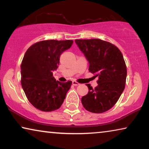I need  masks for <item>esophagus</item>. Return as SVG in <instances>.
I'll list each match as a JSON object with an SVG mask.
<instances>
[{"label":"esophagus","mask_w":149,"mask_h":149,"mask_svg":"<svg viewBox=\"0 0 149 149\" xmlns=\"http://www.w3.org/2000/svg\"><path fill=\"white\" fill-rule=\"evenodd\" d=\"M72 85H74V86H77V85H79V83H77V81H72Z\"/></svg>","instance_id":"obj_1"}]
</instances>
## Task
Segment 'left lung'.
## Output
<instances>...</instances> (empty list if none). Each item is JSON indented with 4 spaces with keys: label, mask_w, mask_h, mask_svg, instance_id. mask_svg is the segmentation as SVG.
<instances>
[{
    "label": "left lung",
    "mask_w": 149,
    "mask_h": 149,
    "mask_svg": "<svg viewBox=\"0 0 149 149\" xmlns=\"http://www.w3.org/2000/svg\"><path fill=\"white\" fill-rule=\"evenodd\" d=\"M75 42L89 62V72L98 77L81 102L87 111L102 113L117 103L125 89L127 68L121 51L111 42L98 38L77 39Z\"/></svg>",
    "instance_id": "8db88e82"
}]
</instances>
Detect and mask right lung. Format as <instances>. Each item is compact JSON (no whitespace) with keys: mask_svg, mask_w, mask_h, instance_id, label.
Here are the masks:
<instances>
[{"mask_svg":"<svg viewBox=\"0 0 149 149\" xmlns=\"http://www.w3.org/2000/svg\"><path fill=\"white\" fill-rule=\"evenodd\" d=\"M73 40H46L36 42L26 51L21 64V84L30 103L44 112L58 109L72 81L61 83L53 77L60 57L72 46Z\"/></svg>","mask_w":149,"mask_h":149,"instance_id":"add662e5","label":"right lung"}]
</instances>
